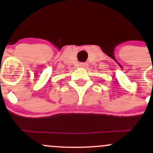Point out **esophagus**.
<instances>
[{"mask_svg": "<svg viewBox=\"0 0 153 153\" xmlns=\"http://www.w3.org/2000/svg\"><path fill=\"white\" fill-rule=\"evenodd\" d=\"M87 67H88L87 63H81V64H80V67L84 68V69H86Z\"/></svg>", "mask_w": 153, "mask_h": 153, "instance_id": "obj_1", "label": "esophagus"}]
</instances>
